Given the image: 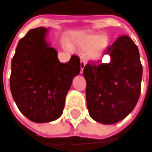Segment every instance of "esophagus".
Instances as JSON below:
<instances>
[{"mask_svg": "<svg viewBox=\"0 0 152 152\" xmlns=\"http://www.w3.org/2000/svg\"><path fill=\"white\" fill-rule=\"evenodd\" d=\"M85 65H86V62L84 61V60H81V73L82 74V72H83V69H84V67H85Z\"/></svg>", "mask_w": 152, "mask_h": 152, "instance_id": "34e87169", "label": "esophagus"}]
</instances>
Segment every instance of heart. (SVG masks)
I'll return each mask as SVG.
<instances>
[{"label":"heart","mask_w":152,"mask_h":152,"mask_svg":"<svg viewBox=\"0 0 152 152\" xmlns=\"http://www.w3.org/2000/svg\"><path fill=\"white\" fill-rule=\"evenodd\" d=\"M77 45L82 50H87L92 47L88 53V58L97 60L106 51L109 41L106 36L101 34H87L77 42Z\"/></svg>","instance_id":"1"}]
</instances>
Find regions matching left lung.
<instances>
[{
	"label": "left lung",
	"instance_id": "8db88e82",
	"mask_svg": "<svg viewBox=\"0 0 152 152\" xmlns=\"http://www.w3.org/2000/svg\"><path fill=\"white\" fill-rule=\"evenodd\" d=\"M104 55L108 63L90 61L83 75L90 116L104 124L122 120L132 112L141 90L142 65L137 46L128 36L119 37Z\"/></svg>",
	"mask_w": 152,
	"mask_h": 152
}]
</instances>
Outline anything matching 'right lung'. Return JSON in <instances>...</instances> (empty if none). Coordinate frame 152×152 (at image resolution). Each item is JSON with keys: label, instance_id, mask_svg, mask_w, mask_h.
<instances>
[{"label": "right lung", "instance_id": "right-lung-1", "mask_svg": "<svg viewBox=\"0 0 152 152\" xmlns=\"http://www.w3.org/2000/svg\"><path fill=\"white\" fill-rule=\"evenodd\" d=\"M46 33L42 27L29 30L12 60V95L22 113L35 123L60 117L72 80L81 71L77 55L60 63L56 50L45 41Z\"/></svg>", "mask_w": 152, "mask_h": 152}]
</instances>
